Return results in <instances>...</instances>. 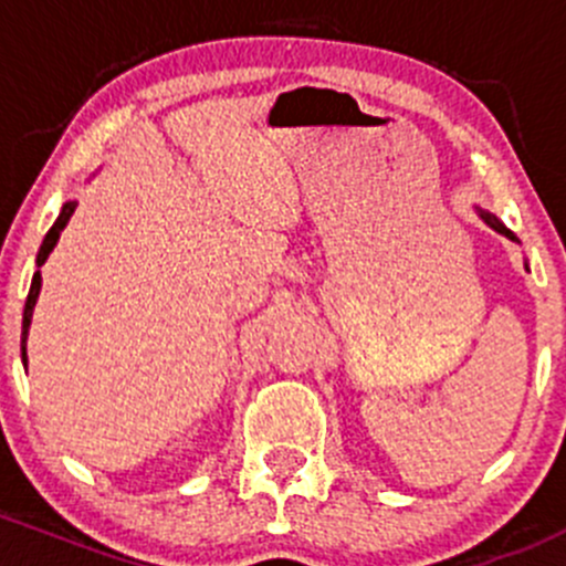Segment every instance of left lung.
<instances>
[{
    "label": "left lung",
    "instance_id": "left-lung-1",
    "mask_svg": "<svg viewBox=\"0 0 566 566\" xmlns=\"http://www.w3.org/2000/svg\"><path fill=\"white\" fill-rule=\"evenodd\" d=\"M480 214H482V220H485L488 226H493V229L499 231V234H504V237H510V240H515V234H512V231L506 229L504 223H501V220L496 218V214H493V212H485V209H480Z\"/></svg>",
    "mask_w": 566,
    "mask_h": 566
}]
</instances>
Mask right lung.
<instances>
[{
  "instance_id": "add662e5",
  "label": "right lung",
  "mask_w": 566,
  "mask_h": 566,
  "mask_svg": "<svg viewBox=\"0 0 566 566\" xmlns=\"http://www.w3.org/2000/svg\"><path fill=\"white\" fill-rule=\"evenodd\" d=\"M75 207H78V203H75V201H67L65 207H62L60 218H56V223L51 226L49 234H45L43 244H40L38 266L45 264V259H49V253H51V250H54L56 240H60V231L67 226L70 214H73ZM38 294H40V272H34L32 285H29V294H27V305H23V324H21V357H23V363H27V332H29V324H32V311H34V302H38Z\"/></svg>"
}]
</instances>
